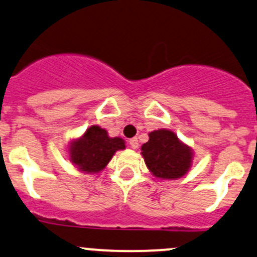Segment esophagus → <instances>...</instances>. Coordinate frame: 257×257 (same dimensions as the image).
Returning a JSON list of instances; mask_svg holds the SVG:
<instances>
[{
  "mask_svg": "<svg viewBox=\"0 0 257 257\" xmlns=\"http://www.w3.org/2000/svg\"><path fill=\"white\" fill-rule=\"evenodd\" d=\"M129 145H131L132 149H138V147H139V142H138L137 138H132V139L129 140Z\"/></svg>",
  "mask_w": 257,
  "mask_h": 257,
  "instance_id": "obj_1",
  "label": "esophagus"
}]
</instances>
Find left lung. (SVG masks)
<instances>
[{
  "label": "left lung",
  "mask_w": 257,
  "mask_h": 257,
  "mask_svg": "<svg viewBox=\"0 0 257 257\" xmlns=\"http://www.w3.org/2000/svg\"><path fill=\"white\" fill-rule=\"evenodd\" d=\"M142 156L154 177L177 180L185 176L193 163V150L170 129L149 133V142L142 145Z\"/></svg>",
  "instance_id": "8db88e82"
}]
</instances>
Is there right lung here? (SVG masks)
I'll return each instance as SVG.
<instances>
[{"instance_id": "add662e5", "label": "right lung", "mask_w": 257, "mask_h": 257, "mask_svg": "<svg viewBox=\"0 0 257 257\" xmlns=\"http://www.w3.org/2000/svg\"><path fill=\"white\" fill-rule=\"evenodd\" d=\"M125 149V142L119 137L110 138L106 129L91 125L79 138L67 145L70 163L85 174H99L118 150Z\"/></svg>"}]
</instances>
